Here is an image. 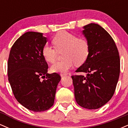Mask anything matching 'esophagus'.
<instances>
[{
  "label": "esophagus",
  "instance_id": "obj_1",
  "mask_svg": "<svg viewBox=\"0 0 128 128\" xmlns=\"http://www.w3.org/2000/svg\"><path fill=\"white\" fill-rule=\"evenodd\" d=\"M60 75H61V77H62V76L67 75V74H66V73H60Z\"/></svg>",
  "mask_w": 128,
  "mask_h": 128
}]
</instances>
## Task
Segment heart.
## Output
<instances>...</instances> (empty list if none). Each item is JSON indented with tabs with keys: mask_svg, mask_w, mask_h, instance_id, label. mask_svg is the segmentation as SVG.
I'll return each mask as SVG.
<instances>
[{
	"mask_svg": "<svg viewBox=\"0 0 128 128\" xmlns=\"http://www.w3.org/2000/svg\"><path fill=\"white\" fill-rule=\"evenodd\" d=\"M52 46L46 44L42 49V55L47 62L53 63L56 61L58 52H62L61 61L51 66L53 72H66L75 64H84L89 54V44L84 38H78L75 35L62 30L57 33L52 39Z\"/></svg>",
	"mask_w": 128,
	"mask_h": 128,
	"instance_id": "obj_1",
	"label": "heart"
}]
</instances>
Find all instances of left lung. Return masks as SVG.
<instances>
[{"label": "left lung", "instance_id": "1", "mask_svg": "<svg viewBox=\"0 0 128 128\" xmlns=\"http://www.w3.org/2000/svg\"><path fill=\"white\" fill-rule=\"evenodd\" d=\"M82 34L89 44L87 59L72 76L77 104L89 110L106 104L115 92L120 74V56L114 40L102 26L90 23Z\"/></svg>", "mask_w": 128, "mask_h": 128}]
</instances>
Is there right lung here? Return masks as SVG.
Listing matches in <instances>:
<instances>
[{
    "instance_id": "right-lung-1",
    "label": "right lung",
    "mask_w": 128,
    "mask_h": 128,
    "mask_svg": "<svg viewBox=\"0 0 128 128\" xmlns=\"http://www.w3.org/2000/svg\"><path fill=\"white\" fill-rule=\"evenodd\" d=\"M46 42L42 33L26 32L12 45L8 61V80L16 99L35 112L53 106L61 80L58 73H48V63L42 55ZM41 77L45 79L41 81Z\"/></svg>"
}]
</instances>
